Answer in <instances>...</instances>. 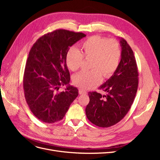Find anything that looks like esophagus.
<instances>
[{
	"instance_id": "obj_1",
	"label": "esophagus",
	"mask_w": 160,
	"mask_h": 160,
	"mask_svg": "<svg viewBox=\"0 0 160 160\" xmlns=\"http://www.w3.org/2000/svg\"><path fill=\"white\" fill-rule=\"evenodd\" d=\"M79 94H86L87 93V91H85L84 89H79Z\"/></svg>"
}]
</instances>
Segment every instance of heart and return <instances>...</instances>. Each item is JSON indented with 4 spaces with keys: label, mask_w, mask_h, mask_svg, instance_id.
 <instances>
[{
    "label": "heart",
    "mask_w": 160,
    "mask_h": 160,
    "mask_svg": "<svg viewBox=\"0 0 160 160\" xmlns=\"http://www.w3.org/2000/svg\"><path fill=\"white\" fill-rule=\"evenodd\" d=\"M80 52L75 48L71 47L65 55V63L72 71L79 70L85 59H91L89 67L92 69L81 71L74 75L73 83L84 89L93 88L99 85L102 76L109 79L119 65L122 49L119 42L99 35L92 36L81 45Z\"/></svg>",
    "instance_id": "1"
}]
</instances>
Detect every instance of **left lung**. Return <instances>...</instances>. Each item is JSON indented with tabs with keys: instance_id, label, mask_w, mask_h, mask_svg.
I'll list each match as a JSON object with an SVG mask.
<instances>
[{
	"instance_id": "obj_1",
	"label": "left lung",
	"mask_w": 160,
	"mask_h": 160,
	"mask_svg": "<svg viewBox=\"0 0 160 160\" xmlns=\"http://www.w3.org/2000/svg\"><path fill=\"white\" fill-rule=\"evenodd\" d=\"M120 42L122 51L118 68L99 88L107 94L88 93L87 118L98 127L109 128L120 122L132 107L137 93L139 73L133 51L124 38Z\"/></svg>"
}]
</instances>
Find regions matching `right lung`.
<instances>
[{
    "label": "right lung",
    "mask_w": 160,
    "mask_h": 160,
    "mask_svg": "<svg viewBox=\"0 0 160 160\" xmlns=\"http://www.w3.org/2000/svg\"><path fill=\"white\" fill-rule=\"evenodd\" d=\"M85 36L58 29L45 34L31 47L23 75L24 93L31 112L41 122L61 120L78 96L77 88L69 85L70 73L65 59L69 47ZM64 84L68 86L59 92Z\"/></svg>",
    "instance_id": "obj_1"
}]
</instances>
